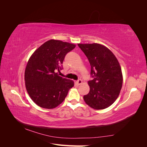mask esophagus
<instances>
[{"label": "esophagus", "mask_w": 147, "mask_h": 147, "mask_svg": "<svg viewBox=\"0 0 147 147\" xmlns=\"http://www.w3.org/2000/svg\"><path fill=\"white\" fill-rule=\"evenodd\" d=\"M82 83V81L80 79L78 80L76 82V84H77V85H80V84H81Z\"/></svg>", "instance_id": "esophagus-1"}]
</instances>
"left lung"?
Listing matches in <instances>:
<instances>
[{"label":"left lung","mask_w":147,"mask_h":147,"mask_svg":"<svg viewBox=\"0 0 147 147\" xmlns=\"http://www.w3.org/2000/svg\"><path fill=\"white\" fill-rule=\"evenodd\" d=\"M88 57L93 78L88 82L90 90L83 96L86 104L96 110L109 107L121 90L123 75L117 57L108 48L99 43L78 44Z\"/></svg>","instance_id":"1"}]
</instances>
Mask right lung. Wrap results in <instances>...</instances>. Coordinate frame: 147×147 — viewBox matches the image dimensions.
I'll return each mask as SVG.
<instances>
[{
	"instance_id": "obj_1",
	"label": "right lung",
	"mask_w": 147,
	"mask_h": 147,
	"mask_svg": "<svg viewBox=\"0 0 147 147\" xmlns=\"http://www.w3.org/2000/svg\"><path fill=\"white\" fill-rule=\"evenodd\" d=\"M75 45L50 40L34 51L24 73L26 90L32 100L40 107L51 109L64 101L69 90L74 86L71 80L59 76L67 53Z\"/></svg>"
}]
</instances>
